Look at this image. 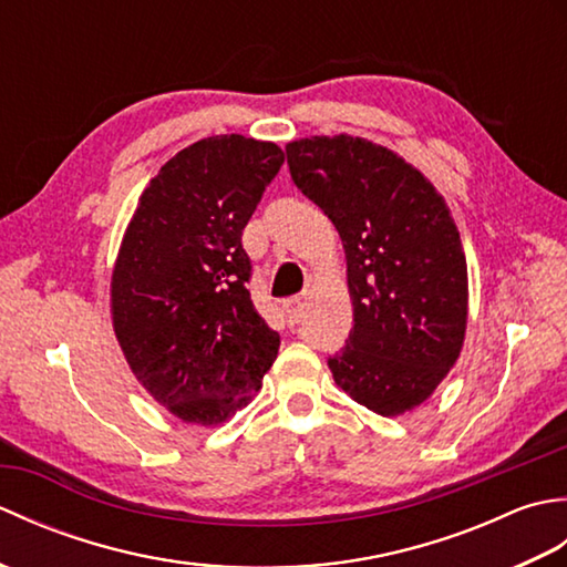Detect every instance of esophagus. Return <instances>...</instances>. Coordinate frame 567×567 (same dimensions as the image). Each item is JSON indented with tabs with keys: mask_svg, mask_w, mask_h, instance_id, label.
<instances>
[{
	"mask_svg": "<svg viewBox=\"0 0 567 567\" xmlns=\"http://www.w3.org/2000/svg\"><path fill=\"white\" fill-rule=\"evenodd\" d=\"M282 309L287 311V319H290V323L302 321V315H305L302 297H287L282 302Z\"/></svg>",
	"mask_w": 567,
	"mask_h": 567,
	"instance_id": "esophagus-1",
	"label": "esophagus"
}]
</instances>
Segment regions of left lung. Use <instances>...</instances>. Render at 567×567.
<instances>
[{
	"label": "left lung",
	"instance_id": "8db88e82",
	"mask_svg": "<svg viewBox=\"0 0 567 567\" xmlns=\"http://www.w3.org/2000/svg\"><path fill=\"white\" fill-rule=\"evenodd\" d=\"M285 153L346 250L353 329L329 358L333 380L370 412H412L465 339L467 262L451 209L416 167L372 141L311 136Z\"/></svg>",
	"mask_w": 567,
	"mask_h": 567
}]
</instances>
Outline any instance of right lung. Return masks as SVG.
<instances>
[{"instance_id": "add662e5", "label": "right lung", "mask_w": 567, "mask_h": 567, "mask_svg": "<svg viewBox=\"0 0 567 567\" xmlns=\"http://www.w3.org/2000/svg\"><path fill=\"white\" fill-rule=\"evenodd\" d=\"M282 163L268 141L202 138L161 167L126 226L112 272L116 341L153 400L187 424L234 416L277 358L240 236Z\"/></svg>"}]
</instances>
